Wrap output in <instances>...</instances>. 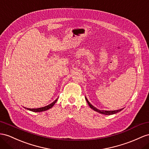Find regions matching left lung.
Returning <instances> with one entry per match:
<instances>
[{
	"mask_svg": "<svg viewBox=\"0 0 149 149\" xmlns=\"http://www.w3.org/2000/svg\"><path fill=\"white\" fill-rule=\"evenodd\" d=\"M85 98H86V100L87 102V103H88L89 106H90V108H91V109L94 110L95 111H97V112H98V113H101V114H106V115H110V114H113L117 113H118V112L121 111V110L123 109H123H117V110H114V111H106V110H100V109H97L96 107H94V106H93L92 104H91L90 103V102H89L88 100H87V99L86 97H85Z\"/></svg>",
	"mask_w": 149,
	"mask_h": 149,
	"instance_id": "8db88e82",
	"label": "left lung"
}]
</instances>
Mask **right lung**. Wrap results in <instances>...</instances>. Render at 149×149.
Returning <instances> with one entry per match:
<instances>
[{
	"label": "right lung",
	"mask_w": 149,
	"mask_h": 149,
	"mask_svg": "<svg viewBox=\"0 0 149 149\" xmlns=\"http://www.w3.org/2000/svg\"><path fill=\"white\" fill-rule=\"evenodd\" d=\"M57 100H58V98L55 100L53 102H52L51 104H49L47 106H44V107H41V108H33V109H30V108H26L27 109L29 110V111H31L33 112H42V111H47V110L50 109L51 108H52L54 104L56 103V102L57 101Z\"/></svg>",
	"instance_id": "obj_1"
}]
</instances>
